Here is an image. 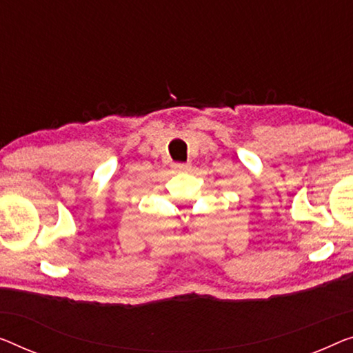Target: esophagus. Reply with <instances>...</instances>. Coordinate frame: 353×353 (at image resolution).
Instances as JSON below:
<instances>
[{
  "label": "esophagus",
  "mask_w": 353,
  "mask_h": 353,
  "mask_svg": "<svg viewBox=\"0 0 353 353\" xmlns=\"http://www.w3.org/2000/svg\"><path fill=\"white\" fill-rule=\"evenodd\" d=\"M171 168L177 172H185V171H190L192 163H172Z\"/></svg>",
  "instance_id": "1"
}]
</instances>
